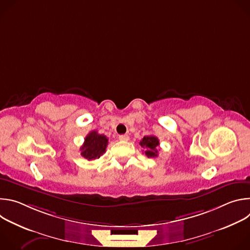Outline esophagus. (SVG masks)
I'll return each instance as SVG.
<instances>
[{
	"mask_svg": "<svg viewBox=\"0 0 250 250\" xmlns=\"http://www.w3.org/2000/svg\"><path fill=\"white\" fill-rule=\"evenodd\" d=\"M119 138H120V140H122V141H127V140L129 139V136H128L127 134H122V135L119 136Z\"/></svg>",
	"mask_w": 250,
	"mask_h": 250,
	"instance_id": "esophagus-1",
	"label": "esophagus"
}]
</instances>
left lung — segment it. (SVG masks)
I'll list each match as a JSON object with an SVG mask.
<instances>
[{
	"label": "left lung",
	"mask_w": 250,
	"mask_h": 250,
	"mask_svg": "<svg viewBox=\"0 0 250 250\" xmlns=\"http://www.w3.org/2000/svg\"><path fill=\"white\" fill-rule=\"evenodd\" d=\"M139 145L145 148V153L147 157H157L158 150L157 147L159 146V140L154 135L145 136L139 142Z\"/></svg>",
	"instance_id": "obj_1"
}]
</instances>
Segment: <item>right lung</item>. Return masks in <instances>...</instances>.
<instances>
[{"instance_id":"obj_1","label":"right lung","mask_w":250,"mask_h":250,"mask_svg":"<svg viewBox=\"0 0 250 250\" xmlns=\"http://www.w3.org/2000/svg\"><path fill=\"white\" fill-rule=\"evenodd\" d=\"M109 139L104 134H99L97 130L91 131L86 137L81 146V155L87 160H95L100 158L104 152Z\"/></svg>"}]
</instances>
